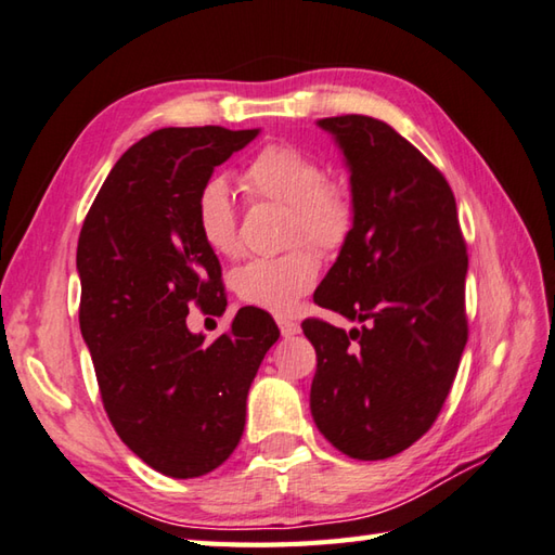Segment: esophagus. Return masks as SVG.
<instances>
[{"instance_id": "esophagus-1", "label": "esophagus", "mask_w": 555, "mask_h": 555, "mask_svg": "<svg viewBox=\"0 0 555 555\" xmlns=\"http://www.w3.org/2000/svg\"><path fill=\"white\" fill-rule=\"evenodd\" d=\"M276 322H279L281 335H284V337H296L298 332H300V325H298V322H294V320H288V318H279Z\"/></svg>"}]
</instances>
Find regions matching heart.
<instances>
[{"label": "heart", "instance_id": "heart-1", "mask_svg": "<svg viewBox=\"0 0 555 555\" xmlns=\"http://www.w3.org/2000/svg\"><path fill=\"white\" fill-rule=\"evenodd\" d=\"M251 198L288 206V243L335 249L351 230L349 196L325 181V167L291 145H269L245 169ZM201 240L216 255L233 257L240 249L235 196L223 177L208 179L196 196ZM318 281V259L308 249L281 257L251 259L235 274V291L245 304L286 315Z\"/></svg>", "mask_w": 555, "mask_h": 555}]
</instances>
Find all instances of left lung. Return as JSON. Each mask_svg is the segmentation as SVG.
Returning <instances> with one entry per match:
<instances>
[{
	"label": "left lung",
	"mask_w": 555,
	"mask_h": 555,
	"mask_svg": "<svg viewBox=\"0 0 555 555\" xmlns=\"http://www.w3.org/2000/svg\"><path fill=\"white\" fill-rule=\"evenodd\" d=\"M349 169L351 230L312 300L359 322L306 320L310 412L332 447L380 461L437 420L468 339L466 243L439 169L386 120L320 118Z\"/></svg>",
	"instance_id": "obj_1"
}]
</instances>
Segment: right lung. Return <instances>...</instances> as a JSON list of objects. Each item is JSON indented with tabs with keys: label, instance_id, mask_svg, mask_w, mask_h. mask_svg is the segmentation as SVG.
Masks as SVG:
<instances>
[{
	"label": "right lung",
	"instance_id": "right-lung-1",
	"mask_svg": "<svg viewBox=\"0 0 555 555\" xmlns=\"http://www.w3.org/2000/svg\"><path fill=\"white\" fill-rule=\"evenodd\" d=\"M259 128H163L120 155L77 243L79 330L120 441L169 478H198L235 451L247 392L279 339L269 312L240 308L206 345L189 306L223 312L216 251L196 225V196Z\"/></svg>",
	"mask_w": 555,
	"mask_h": 555
}]
</instances>
